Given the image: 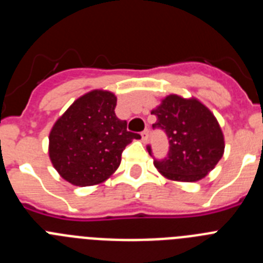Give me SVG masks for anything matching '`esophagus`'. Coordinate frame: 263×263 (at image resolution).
Returning <instances> with one entry per match:
<instances>
[{
    "instance_id": "obj_1",
    "label": "esophagus",
    "mask_w": 263,
    "mask_h": 263,
    "mask_svg": "<svg viewBox=\"0 0 263 263\" xmlns=\"http://www.w3.org/2000/svg\"><path fill=\"white\" fill-rule=\"evenodd\" d=\"M141 137H142V142H146V141L148 139V130L147 129L143 130L142 133H141Z\"/></svg>"
}]
</instances>
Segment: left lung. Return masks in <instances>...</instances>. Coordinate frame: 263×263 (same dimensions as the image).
I'll list each match as a JSON object with an SVG mask.
<instances>
[{"mask_svg": "<svg viewBox=\"0 0 263 263\" xmlns=\"http://www.w3.org/2000/svg\"><path fill=\"white\" fill-rule=\"evenodd\" d=\"M153 127L164 130L170 150L154 166L164 178L175 182H197L205 178L221 159L225 142L222 130L212 111L199 100L168 95L153 109ZM148 154L152 148L147 146Z\"/></svg>", "mask_w": 263, "mask_h": 263, "instance_id": "obj_1", "label": "left lung"}]
</instances>
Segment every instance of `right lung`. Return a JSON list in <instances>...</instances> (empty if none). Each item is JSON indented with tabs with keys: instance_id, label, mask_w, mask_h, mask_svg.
Listing matches in <instances>:
<instances>
[{
	"instance_id": "obj_1",
	"label": "right lung",
	"mask_w": 263,
	"mask_h": 263,
	"mask_svg": "<svg viewBox=\"0 0 263 263\" xmlns=\"http://www.w3.org/2000/svg\"><path fill=\"white\" fill-rule=\"evenodd\" d=\"M117 97L95 89L73 101L48 136L51 163L64 180L79 187L100 184L115 174L121 154L141 136L126 130L115 113Z\"/></svg>"
}]
</instances>
